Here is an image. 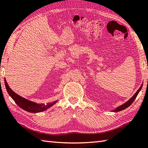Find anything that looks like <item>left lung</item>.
<instances>
[{"mask_svg": "<svg viewBox=\"0 0 148 148\" xmlns=\"http://www.w3.org/2000/svg\"><path fill=\"white\" fill-rule=\"evenodd\" d=\"M142 87H143V84H142L141 86H140V87L139 88V89L137 91V92H136V93L134 94V96H133V97L131 98V99H130V100H128V101H127V102H126L125 103H124L123 105H121L120 106L117 107V108L116 109H115L114 110H113V112H119V111L123 110L126 109V108H128V106H130V105H131L132 104V103L134 102V100L136 99V97H137L138 94L139 93V92L140 91V90H141Z\"/></svg>", "mask_w": 148, "mask_h": 148, "instance_id": "obj_1", "label": "left lung"}]
</instances>
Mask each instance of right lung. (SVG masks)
I'll use <instances>...</instances> for the list:
<instances>
[{"mask_svg":"<svg viewBox=\"0 0 148 148\" xmlns=\"http://www.w3.org/2000/svg\"><path fill=\"white\" fill-rule=\"evenodd\" d=\"M4 82H5V88H6L8 93L10 95L11 97L12 98L14 102H15V103L19 107H20V108L28 112H31V113L41 112L44 110H46L48 109L49 108H50L51 106H52L53 105H54L55 103H57V101H53V102L48 103L45 105V104H43V103L38 104L36 103L33 102V101L27 100L24 97L20 96L19 95L16 94L15 92H14L10 88V86H9L5 79H4Z\"/></svg>","mask_w":148,"mask_h":148,"instance_id":"right-lung-1","label":"right lung"}]
</instances>
